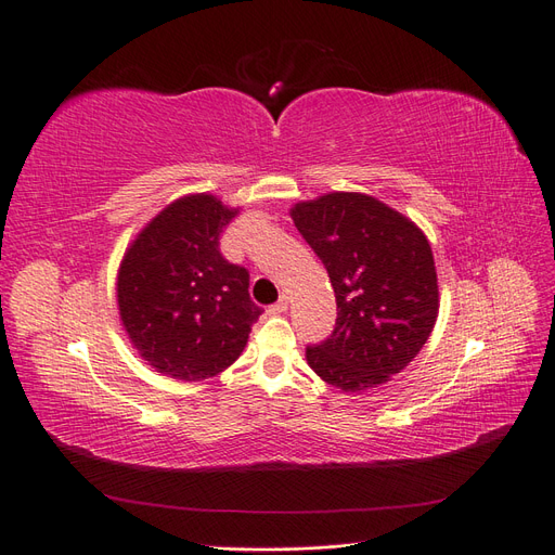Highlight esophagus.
<instances>
[{
	"label": "esophagus",
	"instance_id": "34e87169",
	"mask_svg": "<svg viewBox=\"0 0 555 555\" xmlns=\"http://www.w3.org/2000/svg\"><path fill=\"white\" fill-rule=\"evenodd\" d=\"M287 308H289V298L280 296L278 304L271 308V314H282V312H287Z\"/></svg>",
	"mask_w": 555,
	"mask_h": 555
}]
</instances>
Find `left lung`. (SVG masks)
Here are the masks:
<instances>
[{
	"instance_id": "obj_1",
	"label": "left lung",
	"mask_w": 555,
	"mask_h": 555,
	"mask_svg": "<svg viewBox=\"0 0 555 555\" xmlns=\"http://www.w3.org/2000/svg\"><path fill=\"white\" fill-rule=\"evenodd\" d=\"M292 220L322 259L338 304L333 333L306 349L308 365L351 393L389 382L438 322V273L424 231L361 192L300 201Z\"/></svg>"
}]
</instances>
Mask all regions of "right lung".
Returning a JSON list of instances; mask_svg holds the SVG:
<instances>
[{
  "label": "right lung",
  "mask_w": 555,
  "mask_h": 555,
  "mask_svg": "<svg viewBox=\"0 0 555 555\" xmlns=\"http://www.w3.org/2000/svg\"><path fill=\"white\" fill-rule=\"evenodd\" d=\"M238 215L212 194L176 198L127 247L117 310L139 354L180 382L220 375L241 357L261 308L249 273L220 255V233Z\"/></svg>",
  "instance_id": "1"
}]
</instances>
